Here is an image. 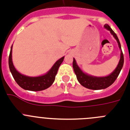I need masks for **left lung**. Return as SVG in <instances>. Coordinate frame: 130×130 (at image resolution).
I'll list each match as a JSON object with an SVG mask.
<instances>
[{"instance_id":"obj_1","label":"left lung","mask_w":130,"mask_h":130,"mask_svg":"<svg viewBox=\"0 0 130 130\" xmlns=\"http://www.w3.org/2000/svg\"><path fill=\"white\" fill-rule=\"evenodd\" d=\"M104 28L110 31L111 34L114 37V38L117 41L118 43L119 48L121 50L120 61H119L116 68L115 69V70L112 72L110 75H108L106 77H93L91 75H87V74L85 73L84 72H83V71L78 67L77 64V62L73 58V67L75 75L77 76V80L82 86H83L85 88H87L89 89H92V90H100V89H106L107 87H110L111 85L114 83V82L118 77L119 74L121 71V69L123 67V65H124V55H123L122 51L121 49V45L118 40V38L108 25H104Z\"/></svg>"}]
</instances>
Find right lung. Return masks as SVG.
I'll list each match as a JSON object with an SVG mask.
<instances>
[{
    "instance_id": "1",
    "label": "right lung",
    "mask_w": 130,
    "mask_h": 130,
    "mask_svg": "<svg viewBox=\"0 0 130 130\" xmlns=\"http://www.w3.org/2000/svg\"><path fill=\"white\" fill-rule=\"evenodd\" d=\"M12 45L10 52L8 65H9L10 71L11 72L15 81L20 87L25 90H31V91H40L47 89L53 83L55 80V75L57 73L59 67L63 61L64 57L57 60L46 74L39 77H28L20 73L15 69L12 59Z\"/></svg>"
}]
</instances>
